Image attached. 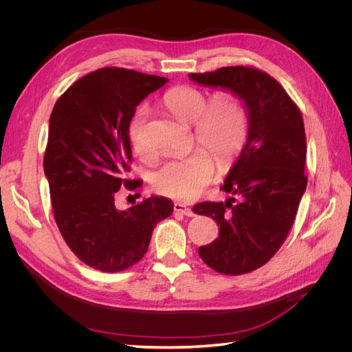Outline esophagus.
<instances>
[{
  "mask_svg": "<svg viewBox=\"0 0 352 352\" xmlns=\"http://www.w3.org/2000/svg\"><path fill=\"white\" fill-rule=\"evenodd\" d=\"M173 208H175V211L180 212V214H185V216H188V217H192V216H194L192 208H189L186 204H182V202H175Z\"/></svg>",
  "mask_w": 352,
  "mask_h": 352,
  "instance_id": "obj_1",
  "label": "esophagus"
}]
</instances>
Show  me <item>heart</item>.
I'll list each match as a JSON object with an SVG mask.
<instances>
[{
	"label": "heart",
	"mask_w": 352,
	"mask_h": 352,
	"mask_svg": "<svg viewBox=\"0 0 352 352\" xmlns=\"http://www.w3.org/2000/svg\"><path fill=\"white\" fill-rule=\"evenodd\" d=\"M166 107L176 119L194 123L195 141L206 148H195L186 155L170 158L153 176L157 192L176 199H194L202 194L214 176V157L220 168H228L238 157L247 140L248 119L241 100L232 92L207 95L192 87H179L164 97ZM150 116L141 107L129 127V140L136 154L150 157L151 148L144 129Z\"/></svg>",
	"instance_id": "obj_1"
}]
</instances>
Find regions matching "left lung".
<instances>
[{
    "label": "left lung",
    "instance_id": "8db88e82",
    "mask_svg": "<svg viewBox=\"0 0 352 352\" xmlns=\"http://www.w3.org/2000/svg\"><path fill=\"white\" fill-rule=\"evenodd\" d=\"M189 79L235 94L248 114L247 142L220 188L230 197L199 202L194 211L220 228L217 239L198 248L202 261L223 274L250 273L278 252L305 192L302 116L282 85L258 69L221 67Z\"/></svg>",
    "mask_w": 352,
    "mask_h": 352
}]
</instances>
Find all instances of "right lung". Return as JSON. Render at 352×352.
Wrapping results in <instances>:
<instances>
[{
    "label": "right lung",
    "instance_id": "add662e5",
    "mask_svg": "<svg viewBox=\"0 0 352 352\" xmlns=\"http://www.w3.org/2000/svg\"><path fill=\"white\" fill-rule=\"evenodd\" d=\"M168 79L129 69L104 67L74 82L50 117L44 172L60 233L76 257L101 272H122L148 251L158 221L173 202L151 195L126 210L114 206L127 177L129 126L141 101Z\"/></svg>",
    "mask_w": 352,
    "mask_h": 352
}]
</instances>
